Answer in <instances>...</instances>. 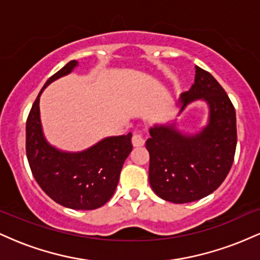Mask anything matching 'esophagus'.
<instances>
[{
	"instance_id": "34e87169",
	"label": "esophagus",
	"mask_w": 260,
	"mask_h": 260,
	"mask_svg": "<svg viewBox=\"0 0 260 260\" xmlns=\"http://www.w3.org/2000/svg\"><path fill=\"white\" fill-rule=\"evenodd\" d=\"M144 137H143V134L140 132H134L133 133V137H132V144L133 147L138 148V147H143L144 145Z\"/></svg>"
}]
</instances>
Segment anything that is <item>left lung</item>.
Instances as JSON below:
<instances>
[{"mask_svg":"<svg viewBox=\"0 0 260 260\" xmlns=\"http://www.w3.org/2000/svg\"><path fill=\"white\" fill-rule=\"evenodd\" d=\"M196 100L209 106L208 124L201 132L184 134L176 123L155 124L145 143L151 188L177 204L199 201L217 189L231 169L237 144L235 107L217 80L198 66L194 84L178 100V115Z\"/></svg>","mask_w":260,"mask_h":260,"instance_id":"left-lung-1","label":"left lung"}]
</instances>
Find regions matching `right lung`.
I'll use <instances>...</instances> for the list:
<instances>
[{"mask_svg":"<svg viewBox=\"0 0 260 260\" xmlns=\"http://www.w3.org/2000/svg\"><path fill=\"white\" fill-rule=\"evenodd\" d=\"M77 66L76 59L68 62L39 92L26 120L25 150L35 181L50 198L66 208L92 210L103 207L115 193L122 166L132 151V133L107 137L79 153L58 150L47 143L40 121V95Z\"/></svg>","mask_w":260,"mask_h":260,"instance_id":"add662e5","label":"right lung"}]
</instances>
